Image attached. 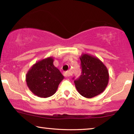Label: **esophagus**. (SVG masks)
<instances>
[{
    "label": "esophagus",
    "mask_w": 134,
    "mask_h": 134,
    "mask_svg": "<svg viewBox=\"0 0 134 134\" xmlns=\"http://www.w3.org/2000/svg\"><path fill=\"white\" fill-rule=\"evenodd\" d=\"M71 72H70V71H66V72H64V76L65 77H69L70 76V75H71Z\"/></svg>",
    "instance_id": "esophagus-1"
}]
</instances>
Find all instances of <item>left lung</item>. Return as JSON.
<instances>
[{
    "instance_id": "8db88e82",
    "label": "left lung",
    "mask_w": 134,
    "mask_h": 134,
    "mask_svg": "<svg viewBox=\"0 0 134 134\" xmlns=\"http://www.w3.org/2000/svg\"><path fill=\"white\" fill-rule=\"evenodd\" d=\"M80 60L81 74L74 82L81 96L92 98L102 93L107 87L109 71L98 58L89 54H82Z\"/></svg>"
}]
</instances>
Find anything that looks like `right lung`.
I'll return each mask as SVG.
<instances>
[{
    "instance_id": "right-lung-1",
    "label": "right lung",
    "mask_w": 134,
    "mask_h": 134,
    "mask_svg": "<svg viewBox=\"0 0 134 134\" xmlns=\"http://www.w3.org/2000/svg\"><path fill=\"white\" fill-rule=\"evenodd\" d=\"M53 63L52 57L42 59L34 64L26 73V85L36 96L43 98L53 96L64 79Z\"/></svg>"
}]
</instances>
